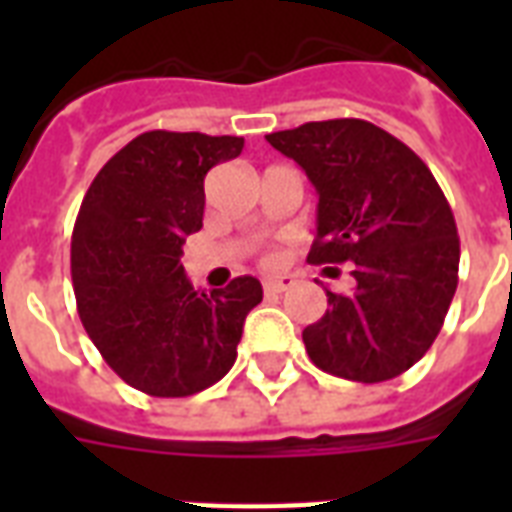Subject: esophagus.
Here are the masks:
<instances>
[{"label": "esophagus", "mask_w": 512, "mask_h": 512, "mask_svg": "<svg viewBox=\"0 0 512 512\" xmlns=\"http://www.w3.org/2000/svg\"><path fill=\"white\" fill-rule=\"evenodd\" d=\"M289 287H292V279H287V276H281V279H265L263 281L265 295H281V292H287Z\"/></svg>", "instance_id": "1"}]
</instances>
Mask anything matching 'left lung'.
I'll return each mask as SVG.
<instances>
[{"mask_svg": "<svg viewBox=\"0 0 512 512\" xmlns=\"http://www.w3.org/2000/svg\"><path fill=\"white\" fill-rule=\"evenodd\" d=\"M319 193L308 263H353L356 289H327V313L303 329L319 369L385 382L420 361L444 327L460 271L452 207L428 164L364 119L308 122L265 135Z\"/></svg>", "mask_w": 512, "mask_h": 512, "instance_id": "1", "label": "left lung"}]
</instances>
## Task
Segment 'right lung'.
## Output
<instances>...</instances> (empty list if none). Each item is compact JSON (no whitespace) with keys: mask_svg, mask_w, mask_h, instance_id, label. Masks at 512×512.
Returning <instances> with one entry per match:
<instances>
[{"mask_svg":"<svg viewBox=\"0 0 512 512\" xmlns=\"http://www.w3.org/2000/svg\"><path fill=\"white\" fill-rule=\"evenodd\" d=\"M241 148L233 135L143 132L84 193L71 236L76 311L106 364L148 396H193L223 380L263 300L252 276L201 292L180 265L185 236L201 228L204 177Z\"/></svg>","mask_w":512,"mask_h":512,"instance_id":"obj_1","label":"right lung"}]
</instances>
